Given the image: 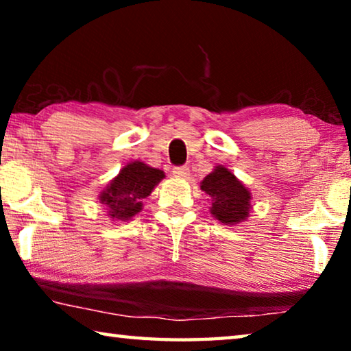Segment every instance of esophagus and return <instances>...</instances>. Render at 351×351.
<instances>
[{"mask_svg":"<svg viewBox=\"0 0 351 351\" xmlns=\"http://www.w3.org/2000/svg\"><path fill=\"white\" fill-rule=\"evenodd\" d=\"M171 171H173V175L176 178H186V176H189V167H187V165H176V167L171 169Z\"/></svg>","mask_w":351,"mask_h":351,"instance_id":"obj_1","label":"esophagus"}]
</instances>
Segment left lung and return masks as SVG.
Masks as SVG:
<instances>
[{
	"label": "left lung",
	"mask_w": 351,
	"mask_h": 351,
	"mask_svg": "<svg viewBox=\"0 0 351 351\" xmlns=\"http://www.w3.org/2000/svg\"><path fill=\"white\" fill-rule=\"evenodd\" d=\"M201 189L212 198L210 212L221 223L235 224L247 217L251 193L228 169L219 165L204 178Z\"/></svg>",
	"instance_id": "left-lung-1"
}]
</instances>
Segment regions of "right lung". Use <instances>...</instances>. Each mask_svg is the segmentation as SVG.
Wrapping results in <instances>:
<instances>
[{"mask_svg": "<svg viewBox=\"0 0 351 351\" xmlns=\"http://www.w3.org/2000/svg\"><path fill=\"white\" fill-rule=\"evenodd\" d=\"M162 178L161 170L148 167L144 162H132L111 181L100 201L110 207L112 218L128 219L142 209V199L152 193Z\"/></svg>", "mask_w": 351, "mask_h": 351, "instance_id": "right-lung-1", "label": "right lung"}]
</instances>
